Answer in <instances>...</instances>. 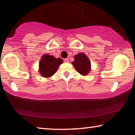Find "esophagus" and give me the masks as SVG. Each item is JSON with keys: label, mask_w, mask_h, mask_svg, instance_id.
<instances>
[{"label": "esophagus", "mask_w": 135, "mask_h": 135, "mask_svg": "<svg viewBox=\"0 0 135 135\" xmlns=\"http://www.w3.org/2000/svg\"><path fill=\"white\" fill-rule=\"evenodd\" d=\"M64 62H66V63H67V62H69V60H68V58H65V59H64Z\"/></svg>", "instance_id": "esophagus-1"}]
</instances>
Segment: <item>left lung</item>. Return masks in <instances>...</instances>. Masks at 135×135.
Masks as SVG:
<instances>
[{"mask_svg": "<svg viewBox=\"0 0 135 135\" xmlns=\"http://www.w3.org/2000/svg\"><path fill=\"white\" fill-rule=\"evenodd\" d=\"M74 61L72 64L77 71L82 75L88 74L90 70V62L88 57L83 53L79 54L74 56Z\"/></svg>", "mask_w": 135, "mask_h": 135, "instance_id": "1", "label": "left lung"}]
</instances>
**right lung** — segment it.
<instances>
[{"mask_svg": "<svg viewBox=\"0 0 135 135\" xmlns=\"http://www.w3.org/2000/svg\"><path fill=\"white\" fill-rule=\"evenodd\" d=\"M62 63V60L61 58L56 59L49 55H44L39 63V72L43 77H51L56 73Z\"/></svg>", "mask_w": 135, "mask_h": 135, "instance_id": "obj_1", "label": "right lung"}]
</instances>
